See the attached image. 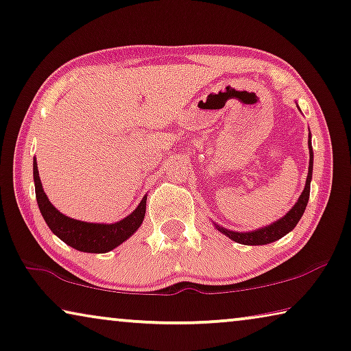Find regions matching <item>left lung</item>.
<instances>
[{"label": "left lung", "instance_id": "8db88e82", "mask_svg": "<svg viewBox=\"0 0 351 351\" xmlns=\"http://www.w3.org/2000/svg\"><path fill=\"white\" fill-rule=\"evenodd\" d=\"M309 173H307L306 178V186L304 191L298 198V202L293 205L289 213L285 214L284 217H280L279 221H276L269 226H265L261 228L254 230V232H233V230H228L226 227L217 226L214 223L219 232L226 234L230 239H233L234 243L239 244H245V245H263V244H269L274 243L277 239H280L282 237H285L287 233H290L293 228L296 227V223L300 222V219L302 217V214L306 211L307 202H309V195H311V181H312V170H313V151H312V142H311V134H309Z\"/></svg>", "mask_w": 351, "mask_h": 351}]
</instances>
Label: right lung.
Wrapping results in <instances>:
<instances>
[{"label":"right lung","mask_w":351,"mask_h":351,"mask_svg":"<svg viewBox=\"0 0 351 351\" xmlns=\"http://www.w3.org/2000/svg\"><path fill=\"white\" fill-rule=\"evenodd\" d=\"M33 178L36 187V198L40 209L42 217L47 226L58 237L61 241L74 247L80 252L88 254H106L123 244L137 232L138 227L143 223L146 211V197L142 198L138 206L129 214L128 217L113 223H94L83 222L77 219L67 217L51 205L47 193L42 189V182L39 178L38 162L33 160Z\"/></svg>","instance_id":"obj_1"}]
</instances>
